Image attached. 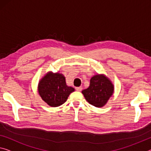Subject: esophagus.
I'll list each match as a JSON object with an SVG mask.
<instances>
[{
    "mask_svg": "<svg viewBox=\"0 0 151 151\" xmlns=\"http://www.w3.org/2000/svg\"><path fill=\"white\" fill-rule=\"evenodd\" d=\"M76 90H77V91H81V90H82V87H77L76 88Z\"/></svg>",
    "mask_w": 151,
    "mask_h": 151,
    "instance_id": "obj_1",
    "label": "esophagus"
}]
</instances>
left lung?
<instances>
[{"mask_svg":"<svg viewBox=\"0 0 151 151\" xmlns=\"http://www.w3.org/2000/svg\"><path fill=\"white\" fill-rule=\"evenodd\" d=\"M114 92V86L103 74H97L90 79V86L82 91L90 105L102 107L107 103Z\"/></svg>","mask_w":151,"mask_h":151,"instance_id":"left-lung-1","label":"left lung"}]
</instances>
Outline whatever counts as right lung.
Masks as SVG:
<instances>
[{"instance_id": "1", "label": "right lung", "mask_w": 151, "mask_h": 151, "mask_svg": "<svg viewBox=\"0 0 151 151\" xmlns=\"http://www.w3.org/2000/svg\"><path fill=\"white\" fill-rule=\"evenodd\" d=\"M38 93L42 99L52 107L63 104L75 89L66 84L65 78L61 73L48 72L38 83Z\"/></svg>"}]
</instances>
